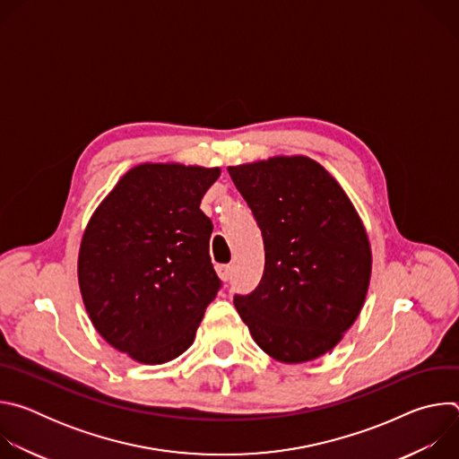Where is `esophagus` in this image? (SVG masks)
Returning a JSON list of instances; mask_svg holds the SVG:
<instances>
[{
  "mask_svg": "<svg viewBox=\"0 0 459 459\" xmlns=\"http://www.w3.org/2000/svg\"><path fill=\"white\" fill-rule=\"evenodd\" d=\"M216 271H218V276H220L223 281H229L230 276H232V265H218Z\"/></svg>",
  "mask_w": 459,
  "mask_h": 459,
  "instance_id": "obj_1",
  "label": "esophagus"
}]
</instances>
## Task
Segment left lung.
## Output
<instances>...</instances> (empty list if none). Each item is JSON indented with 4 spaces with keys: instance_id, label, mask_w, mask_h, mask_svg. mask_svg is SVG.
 Here are the masks:
<instances>
[{
    "instance_id": "1",
    "label": "left lung",
    "mask_w": 459,
    "mask_h": 459,
    "mask_svg": "<svg viewBox=\"0 0 459 459\" xmlns=\"http://www.w3.org/2000/svg\"><path fill=\"white\" fill-rule=\"evenodd\" d=\"M265 245V271L234 305L281 363L333 351L361 312L372 269L367 230L342 185L307 156L229 167Z\"/></svg>"
}]
</instances>
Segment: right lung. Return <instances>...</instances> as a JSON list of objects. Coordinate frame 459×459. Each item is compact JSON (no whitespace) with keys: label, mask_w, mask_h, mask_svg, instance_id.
Returning a JSON list of instances; mask_svg holds the SVG:
<instances>
[{"label":"right lung","mask_w":459,"mask_h":459,"mask_svg":"<svg viewBox=\"0 0 459 459\" xmlns=\"http://www.w3.org/2000/svg\"><path fill=\"white\" fill-rule=\"evenodd\" d=\"M220 169L143 163L94 211L80 245V290L101 338L145 365L194 342L221 281L209 255L212 221L200 209Z\"/></svg>","instance_id":"obj_1"}]
</instances>
